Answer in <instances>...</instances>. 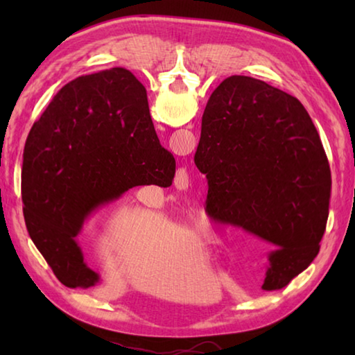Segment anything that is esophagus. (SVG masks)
Masks as SVG:
<instances>
[{"mask_svg":"<svg viewBox=\"0 0 355 355\" xmlns=\"http://www.w3.org/2000/svg\"><path fill=\"white\" fill-rule=\"evenodd\" d=\"M182 183H186V178H184V180H183V182H182Z\"/></svg>","mask_w":355,"mask_h":355,"instance_id":"1","label":"esophagus"}]
</instances>
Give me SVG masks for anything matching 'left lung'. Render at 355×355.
<instances>
[{
    "mask_svg": "<svg viewBox=\"0 0 355 355\" xmlns=\"http://www.w3.org/2000/svg\"><path fill=\"white\" fill-rule=\"evenodd\" d=\"M194 163L208 180L207 211L268 245L263 290L285 288L320 252L330 167L297 98L233 75L208 100Z\"/></svg>",
    "mask_w": 355,
    "mask_h": 355,
    "instance_id": "8db88e82",
    "label": "left lung"
}]
</instances>
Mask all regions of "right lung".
<instances>
[{"instance_id":"right-lung-1","label":"right lung","mask_w":355,"mask_h":355,"mask_svg":"<svg viewBox=\"0 0 355 355\" xmlns=\"http://www.w3.org/2000/svg\"><path fill=\"white\" fill-rule=\"evenodd\" d=\"M173 175L175 158L159 144L136 76L122 67L78 76L55 95L25 144L29 236L62 285L95 286L100 275L76 241L84 222L135 186L167 188Z\"/></svg>"}]
</instances>
